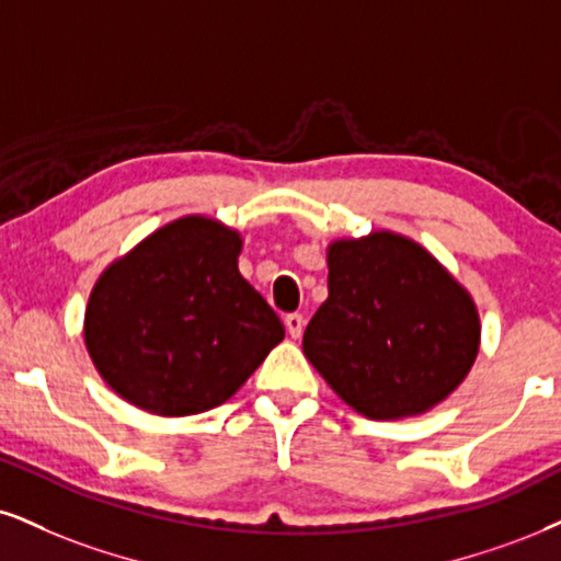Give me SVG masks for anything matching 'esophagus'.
Masks as SVG:
<instances>
[{"label":"esophagus","mask_w":561,"mask_h":561,"mask_svg":"<svg viewBox=\"0 0 561 561\" xmlns=\"http://www.w3.org/2000/svg\"><path fill=\"white\" fill-rule=\"evenodd\" d=\"M283 322H286V330H288V335H291L294 341H296V337H301V333H304V317H301L299 312H294V314H286V320H283Z\"/></svg>","instance_id":"34e87169"}]
</instances>
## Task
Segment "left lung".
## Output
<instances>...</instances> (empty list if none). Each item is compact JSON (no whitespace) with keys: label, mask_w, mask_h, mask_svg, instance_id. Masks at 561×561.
I'll list each match as a JSON object with an SVG mask.
<instances>
[{"label":"left lung","mask_w":561,"mask_h":561,"mask_svg":"<svg viewBox=\"0 0 561 561\" xmlns=\"http://www.w3.org/2000/svg\"><path fill=\"white\" fill-rule=\"evenodd\" d=\"M301 345L343 403L398 421L458 390L479 356L481 320L468 288L428 249L379 228L328 244V299Z\"/></svg>","instance_id":"8db88e82"}]
</instances>
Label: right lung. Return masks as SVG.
Masks as SVG:
<instances>
[{"label":"right lung","instance_id":"obj_1","mask_svg":"<svg viewBox=\"0 0 561 561\" xmlns=\"http://www.w3.org/2000/svg\"><path fill=\"white\" fill-rule=\"evenodd\" d=\"M244 239L184 216L116 257L95 280L82 337L116 396L179 419L226 403L286 335L239 273Z\"/></svg>","mask_w":561,"mask_h":561}]
</instances>
